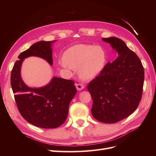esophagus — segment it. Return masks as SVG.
Masks as SVG:
<instances>
[{
  "label": "esophagus",
  "mask_w": 156,
  "mask_h": 156,
  "mask_svg": "<svg viewBox=\"0 0 156 156\" xmlns=\"http://www.w3.org/2000/svg\"><path fill=\"white\" fill-rule=\"evenodd\" d=\"M76 87L78 90H81L84 88V86L82 84H76Z\"/></svg>",
  "instance_id": "34e87169"
}]
</instances>
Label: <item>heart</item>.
<instances>
[{
    "label": "heart",
    "instance_id": "b5f03b06",
    "mask_svg": "<svg viewBox=\"0 0 156 156\" xmlns=\"http://www.w3.org/2000/svg\"><path fill=\"white\" fill-rule=\"evenodd\" d=\"M60 65L64 68L78 69L79 76L90 80L100 74L107 62V54L101 46L80 44L69 48L64 53Z\"/></svg>",
    "mask_w": 156,
    "mask_h": 156
}]
</instances>
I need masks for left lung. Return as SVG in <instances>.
<instances>
[{
  "label": "left lung",
  "instance_id": "obj_1",
  "mask_svg": "<svg viewBox=\"0 0 156 156\" xmlns=\"http://www.w3.org/2000/svg\"><path fill=\"white\" fill-rule=\"evenodd\" d=\"M119 56L108 62L87 88L93 101L92 115L105 123H115L136 110L142 97L144 69L140 58L125 42L115 37L102 38Z\"/></svg>",
  "mask_w": 156,
  "mask_h": 156
}]
</instances>
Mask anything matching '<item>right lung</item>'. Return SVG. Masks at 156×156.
Here are the masks:
<instances>
[{
	"label": "right lung",
	"mask_w": 156,
	"mask_h": 156,
	"mask_svg": "<svg viewBox=\"0 0 156 156\" xmlns=\"http://www.w3.org/2000/svg\"><path fill=\"white\" fill-rule=\"evenodd\" d=\"M55 41H41L19 55L11 71V84L18 110L29 123L44 129L62 125L68 114L69 102L76 94L74 82L54 77L44 87L29 88L23 82L21 67L23 59L37 56L52 65L51 45Z\"/></svg>",
	"instance_id": "right-lung-1"
}]
</instances>
